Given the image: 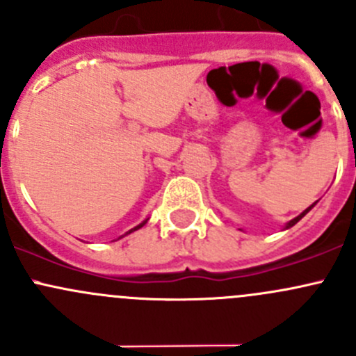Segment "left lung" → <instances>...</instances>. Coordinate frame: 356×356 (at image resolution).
Instances as JSON below:
<instances>
[{"label": "left lung", "instance_id": "1", "mask_svg": "<svg viewBox=\"0 0 356 356\" xmlns=\"http://www.w3.org/2000/svg\"><path fill=\"white\" fill-rule=\"evenodd\" d=\"M315 203H317V201H315ZM315 203H314V204H312V207H308V208H307V210H305V211H303V213H300V215H298V217H296V218H293V220H289V222H288V225H286V229L293 227V225H294V224H296V222H300V220H301V218H303V217H305V215H307V213H308V211H310V210H312V208H314V207H315Z\"/></svg>", "mask_w": 356, "mask_h": 356}]
</instances>
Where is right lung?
<instances>
[{
    "instance_id": "add662e5",
    "label": "right lung",
    "mask_w": 356,
    "mask_h": 356,
    "mask_svg": "<svg viewBox=\"0 0 356 356\" xmlns=\"http://www.w3.org/2000/svg\"><path fill=\"white\" fill-rule=\"evenodd\" d=\"M143 225H145V222H143V224H139V225H138V227H134V229H131V231H129V232H127V234H131V232H134V231H138V229H139V227H143Z\"/></svg>"
}]
</instances>
